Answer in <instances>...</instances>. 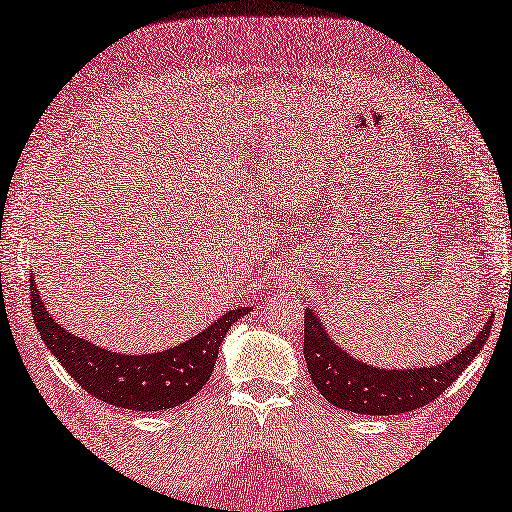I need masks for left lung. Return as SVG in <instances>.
Segmentation results:
<instances>
[{
	"label": "left lung",
	"instance_id": "obj_1",
	"mask_svg": "<svg viewBox=\"0 0 512 512\" xmlns=\"http://www.w3.org/2000/svg\"><path fill=\"white\" fill-rule=\"evenodd\" d=\"M306 328H303V357L308 373L330 405L348 409L353 414L366 416H393L407 414L429 405L450 384L459 378L474 357L488 342L492 317L481 328L477 339L463 351L436 366L420 369H375L362 360L348 355L342 346L330 339L315 310H306Z\"/></svg>",
	"mask_w": 512,
	"mask_h": 512
}]
</instances>
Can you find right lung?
I'll return each instance as SVG.
<instances>
[{
    "instance_id": "right-lung-1",
    "label": "right lung",
    "mask_w": 512,
    "mask_h": 512,
    "mask_svg": "<svg viewBox=\"0 0 512 512\" xmlns=\"http://www.w3.org/2000/svg\"><path fill=\"white\" fill-rule=\"evenodd\" d=\"M31 310L40 337L89 396L132 411H166L184 405L209 382L218 348L231 324L249 308L224 312L188 342L148 355L112 353L67 333L49 315L31 279Z\"/></svg>"
}]
</instances>
